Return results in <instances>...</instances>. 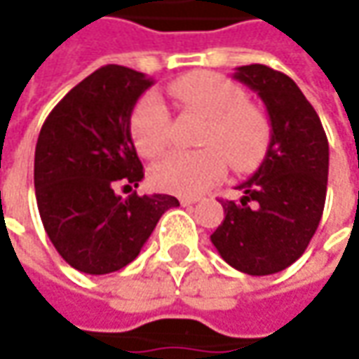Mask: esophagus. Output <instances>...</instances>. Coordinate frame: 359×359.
<instances>
[{"mask_svg":"<svg viewBox=\"0 0 359 359\" xmlns=\"http://www.w3.org/2000/svg\"><path fill=\"white\" fill-rule=\"evenodd\" d=\"M198 201H201V198H192V196H182V198H180V204H182V206H192V204H196V203H198Z\"/></svg>","mask_w":359,"mask_h":359,"instance_id":"34e87169","label":"esophagus"}]
</instances>
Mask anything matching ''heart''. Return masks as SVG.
<instances>
[{
	"label": "heart",
	"mask_w": 359,
	"mask_h": 359,
	"mask_svg": "<svg viewBox=\"0 0 359 359\" xmlns=\"http://www.w3.org/2000/svg\"><path fill=\"white\" fill-rule=\"evenodd\" d=\"M170 95L182 105L198 109L208 117L203 149H177L151 168L156 189L182 196H194L210 189L226 172V165L238 170L256 167L270 144V123L258 107L246 103L236 83L208 71L182 75L170 87ZM130 133L142 156L161 155L170 142V113L156 93L137 103L130 117Z\"/></svg>",
	"instance_id": "obj_1"
}]
</instances>
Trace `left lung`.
Instances as JSON below:
<instances>
[{
    "instance_id": "1",
    "label": "left lung",
    "mask_w": 359,
    "mask_h": 359,
    "mask_svg": "<svg viewBox=\"0 0 359 359\" xmlns=\"http://www.w3.org/2000/svg\"><path fill=\"white\" fill-rule=\"evenodd\" d=\"M234 79L262 99L270 144L262 165L238 184L241 201L222 203L224 220L210 241L224 262L250 276L294 264L324 212L330 149L314 107L294 81L266 65L236 67Z\"/></svg>"
}]
</instances>
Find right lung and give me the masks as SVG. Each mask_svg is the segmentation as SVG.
<instances>
[{
	"instance_id": "obj_1",
	"label": "right lung",
	"mask_w": 359,
	"mask_h": 359,
	"mask_svg": "<svg viewBox=\"0 0 359 359\" xmlns=\"http://www.w3.org/2000/svg\"><path fill=\"white\" fill-rule=\"evenodd\" d=\"M153 79L107 65L75 85L45 118L35 147V198L61 258L85 274H109L133 262L168 208L170 194L133 192L144 177L130 139V115Z\"/></svg>"
}]
</instances>
